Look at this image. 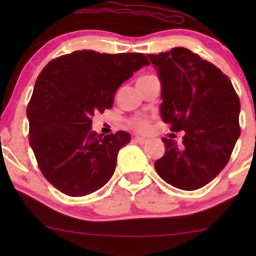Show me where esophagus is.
<instances>
[{
	"label": "esophagus",
	"instance_id": "1",
	"mask_svg": "<svg viewBox=\"0 0 256 256\" xmlns=\"http://www.w3.org/2000/svg\"><path fill=\"white\" fill-rule=\"evenodd\" d=\"M132 142L138 143V144H146L148 143V138H140V136H135L134 138H132Z\"/></svg>",
	"mask_w": 256,
	"mask_h": 256
}]
</instances>
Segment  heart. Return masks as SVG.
<instances>
[{
	"instance_id": "heart-1",
	"label": "heart",
	"mask_w": 256,
	"mask_h": 256,
	"mask_svg": "<svg viewBox=\"0 0 256 256\" xmlns=\"http://www.w3.org/2000/svg\"><path fill=\"white\" fill-rule=\"evenodd\" d=\"M155 78V76H152V74H146V76H142L141 78L138 80V82H148V80ZM132 127L136 129L138 132H146L150 127L149 124V121L146 120L144 118H132V122H130Z\"/></svg>"
}]
</instances>
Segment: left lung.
Segmentation results:
<instances>
[{"instance_id": "1", "label": "left lung", "mask_w": 256, "mask_h": 256, "mask_svg": "<svg viewBox=\"0 0 256 256\" xmlns=\"http://www.w3.org/2000/svg\"><path fill=\"white\" fill-rule=\"evenodd\" d=\"M162 86L160 116L183 142L163 138L155 162L160 178L180 190L205 186L226 166L240 136V100L228 76L185 48L148 54Z\"/></svg>"}]
</instances>
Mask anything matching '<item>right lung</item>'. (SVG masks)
<instances>
[{
  "mask_svg": "<svg viewBox=\"0 0 256 256\" xmlns=\"http://www.w3.org/2000/svg\"><path fill=\"white\" fill-rule=\"evenodd\" d=\"M149 65L143 54L74 51L54 59L34 84L26 108L29 140L44 177L62 194L82 197L113 176L127 132L98 135L92 116L113 106L118 87Z\"/></svg>",
  "mask_w": 256,
  "mask_h": 256,
  "instance_id": "obj_1",
  "label": "right lung"
}]
</instances>
